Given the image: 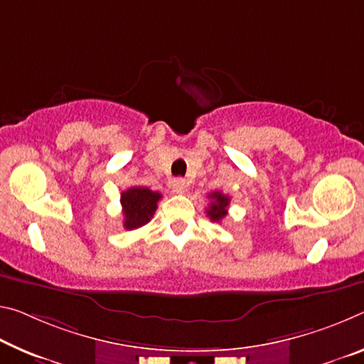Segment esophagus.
<instances>
[{"instance_id":"34e87169","label":"esophagus","mask_w":364,"mask_h":364,"mask_svg":"<svg viewBox=\"0 0 364 364\" xmlns=\"http://www.w3.org/2000/svg\"><path fill=\"white\" fill-rule=\"evenodd\" d=\"M171 189H173V193H176V194L186 193V189H188L186 181H184L183 178H176V180H173V183H171Z\"/></svg>"}]
</instances>
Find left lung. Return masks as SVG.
<instances>
[{"label":"left lung","mask_w":364,"mask_h":364,"mask_svg":"<svg viewBox=\"0 0 364 364\" xmlns=\"http://www.w3.org/2000/svg\"><path fill=\"white\" fill-rule=\"evenodd\" d=\"M209 198L212 199V203L209 205V209L205 210L207 215H209L212 222L223 220V217L228 213L227 207L230 205V198L222 191H213L209 194Z\"/></svg>","instance_id":"left-lung-1"}]
</instances>
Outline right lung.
Masks as SVG:
<instances>
[{"label":"right lung","mask_w":364,"mask_h":364,"mask_svg":"<svg viewBox=\"0 0 364 364\" xmlns=\"http://www.w3.org/2000/svg\"><path fill=\"white\" fill-rule=\"evenodd\" d=\"M161 199V194L144 186H132L121 193V207H123L126 230H136L151 222L157 203Z\"/></svg>","instance_id":"obj_1"}]
</instances>
